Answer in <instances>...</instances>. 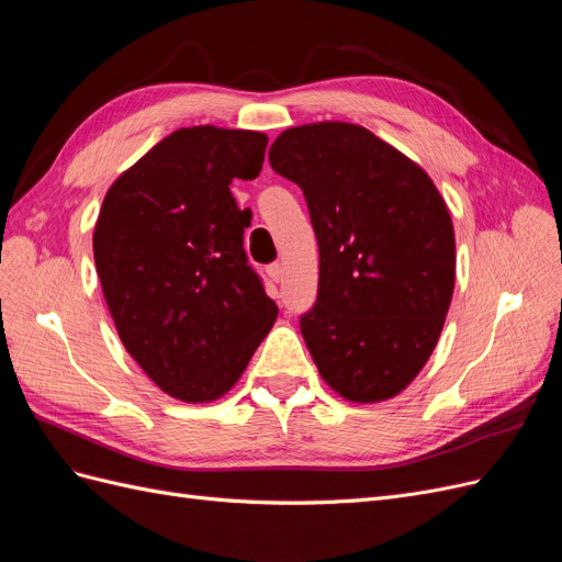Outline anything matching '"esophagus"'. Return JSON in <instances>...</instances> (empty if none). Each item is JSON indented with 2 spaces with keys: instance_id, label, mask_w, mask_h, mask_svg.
<instances>
[{
  "instance_id": "1",
  "label": "esophagus",
  "mask_w": 562,
  "mask_h": 562,
  "mask_svg": "<svg viewBox=\"0 0 562 562\" xmlns=\"http://www.w3.org/2000/svg\"><path fill=\"white\" fill-rule=\"evenodd\" d=\"M267 277L271 279V281H281L283 279V265L281 262H271V265H267Z\"/></svg>"
}]
</instances>
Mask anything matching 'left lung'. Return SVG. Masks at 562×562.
Here are the masks:
<instances>
[{
  "mask_svg": "<svg viewBox=\"0 0 562 562\" xmlns=\"http://www.w3.org/2000/svg\"><path fill=\"white\" fill-rule=\"evenodd\" d=\"M274 171L307 201L318 295L300 316L312 359L339 396H396L431 356L454 288V232L431 178L363 126L283 131Z\"/></svg>",
  "mask_w": 562,
  "mask_h": 562,
  "instance_id": "left-lung-1",
  "label": "left lung"
}]
</instances>
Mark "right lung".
<instances>
[{
    "label": "right lung",
    "mask_w": 562,
    "mask_h": 562,
    "mask_svg": "<svg viewBox=\"0 0 562 562\" xmlns=\"http://www.w3.org/2000/svg\"><path fill=\"white\" fill-rule=\"evenodd\" d=\"M267 135L180 128L116 178L93 258L119 337L161 391L215 401L241 378L279 307L248 265L234 178L262 171Z\"/></svg>",
    "instance_id": "obj_1"
}]
</instances>
